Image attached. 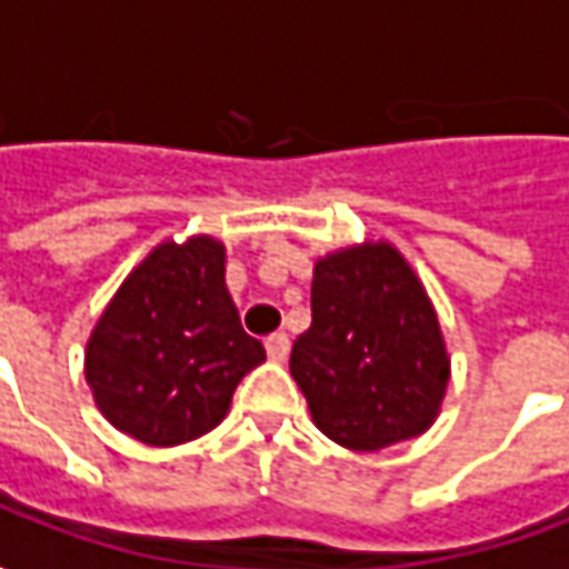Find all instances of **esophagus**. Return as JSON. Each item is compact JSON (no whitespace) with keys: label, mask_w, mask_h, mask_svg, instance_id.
<instances>
[{"label":"esophagus","mask_w":569,"mask_h":569,"mask_svg":"<svg viewBox=\"0 0 569 569\" xmlns=\"http://www.w3.org/2000/svg\"><path fill=\"white\" fill-rule=\"evenodd\" d=\"M267 357L273 359V362H286L289 357V337L286 333H273V337H267Z\"/></svg>","instance_id":"obj_1"}]
</instances>
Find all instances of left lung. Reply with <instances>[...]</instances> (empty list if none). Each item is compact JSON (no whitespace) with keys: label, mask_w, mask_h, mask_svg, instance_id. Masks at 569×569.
<instances>
[{"label":"left lung","mask_w":569,"mask_h":569,"mask_svg":"<svg viewBox=\"0 0 569 569\" xmlns=\"http://www.w3.org/2000/svg\"><path fill=\"white\" fill-rule=\"evenodd\" d=\"M289 372L315 427L343 449L379 452L436 423L452 357L430 292L385 238L315 260L311 328Z\"/></svg>","instance_id":"obj_1"}]
</instances>
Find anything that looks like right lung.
<instances>
[{
	"instance_id": "right-lung-1",
	"label": "right lung",
	"mask_w": 569,
	"mask_h": 569,
	"mask_svg": "<svg viewBox=\"0 0 569 569\" xmlns=\"http://www.w3.org/2000/svg\"><path fill=\"white\" fill-rule=\"evenodd\" d=\"M226 244L164 238L117 286L86 343V382L113 430L184 446L226 420L238 382L267 353L241 328Z\"/></svg>"
}]
</instances>
